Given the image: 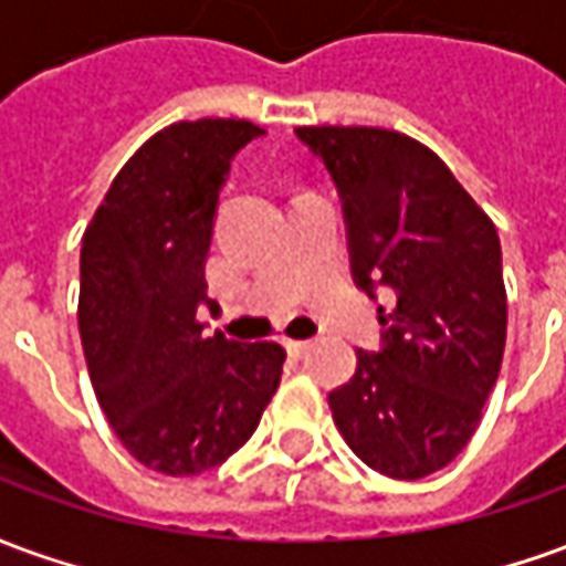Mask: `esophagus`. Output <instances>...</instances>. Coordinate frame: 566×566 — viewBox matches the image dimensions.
<instances>
[{
  "mask_svg": "<svg viewBox=\"0 0 566 566\" xmlns=\"http://www.w3.org/2000/svg\"><path fill=\"white\" fill-rule=\"evenodd\" d=\"M284 346H287V352H291V355H294V358H303V355H306V352L312 349V343H310V339H287V343H284Z\"/></svg>",
  "mask_w": 566,
  "mask_h": 566,
  "instance_id": "34e87169",
  "label": "esophagus"
}]
</instances>
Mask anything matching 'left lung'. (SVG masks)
I'll return each instance as SVG.
<instances>
[{
    "mask_svg": "<svg viewBox=\"0 0 566 566\" xmlns=\"http://www.w3.org/2000/svg\"><path fill=\"white\" fill-rule=\"evenodd\" d=\"M296 137L337 184L352 275L386 327L377 355L327 395L352 453L382 475L417 481L472 441L505 349L503 251L496 227L429 146L365 125H312Z\"/></svg>",
    "mask_w": 566,
    "mask_h": 566,
    "instance_id": "1",
    "label": "left lung"
}]
</instances>
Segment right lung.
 Instances as JSON below:
<instances>
[{
  "label": "right lung",
  "instance_id": "right-lung-1",
  "mask_svg": "<svg viewBox=\"0 0 566 566\" xmlns=\"http://www.w3.org/2000/svg\"><path fill=\"white\" fill-rule=\"evenodd\" d=\"M263 128L174 122L106 189L82 235L78 334L116 438L161 475H199L254 434L279 389V343L205 334V260L229 161Z\"/></svg>",
  "mask_w": 566,
  "mask_h": 566
}]
</instances>
